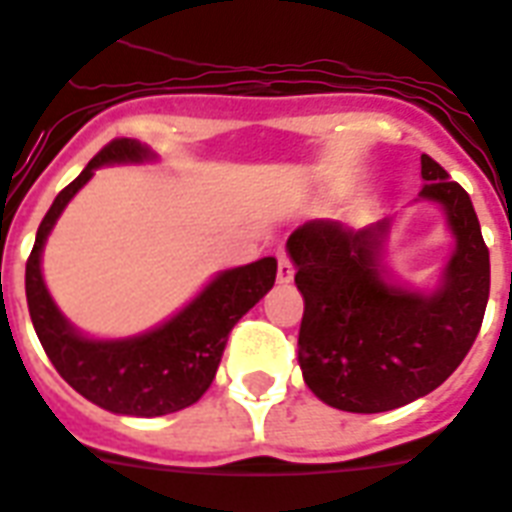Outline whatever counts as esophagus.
Wrapping results in <instances>:
<instances>
[{
    "label": "esophagus",
    "mask_w": 512,
    "mask_h": 512,
    "mask_svg": "<svg viewBox=\"0 0 512 512\" xmlns=\"http://www.w3.org/2000/svg\"><path fill=\"white\" fill-rule=\"evenodd\" d=\"M276 278H278V284H289V281L294 278V265L289 263V257H286V255H278Z\"/></svg>",
    "instance_id": "1"
}]
</instances>
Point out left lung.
<instances>
[{"mask_svg":"<svg viewBox=\"0 0 512 512\" xmlns=\"http://www.w3.org/2000/svg\"><path fill=\"white\" fill-rule=\"evenodd\" d=\"M418 199L442 207L455 249L431 292L384 263L392 218L360 231L339 220L299 226L286 252L305 299L299 368L310 392L347 413H386L426 397L476 342L489 299V249L468 191L421 155Z\"/></svg>","mask_w":512,"mask_h":512,"instance_id":"8db88e82","label":"left lung"}]
</instances>
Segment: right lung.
Returning <instances> with one entry per match:
<instances>
[{
    "label": "right lung",
    "instance_id": "right-lung-1",
    "mask_svg": "<svg viewBox=\"0 0 512 512\" xmlns=\"http://www.w3.org/2000/svg\"><path fill=\"white\" fill-rule=\"evenodd\" d=\"M152 160L157 155L141 141H110L81 170V176L54 197L26 263L28 313L57 373L94 405L136 418H155L194 405L213 384L231 328L276 281V257H263L257 263L218 273L189 305L152 331L128 339H91L81 334L54 305L44 284V244L62 210L89 184L94 170Z\"/></svg>",
    "mask_w": 512,
    "mask_h": 512
}]
</instances>
